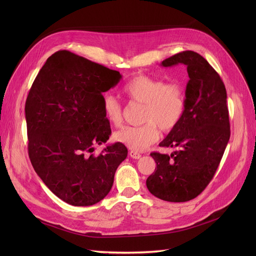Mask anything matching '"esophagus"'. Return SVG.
<instances>
[{
  "instance_id": "1",
  "label": "esophagus",
  "mask_w": 256,
  "mask_h": 256,
  "mask_svg": "<svg viewBox=\"0 0 256 256\" xmlns=\"http://www.w3.org/2000/svg\"><path fill=\"white\" fill-rule=\"evenodd\" d=\"M128 154H130V156L132 158H136V160H138V158H141V154H140L139 152H134V150H130V152H128Z\"/></svg>"
}]
</instances>
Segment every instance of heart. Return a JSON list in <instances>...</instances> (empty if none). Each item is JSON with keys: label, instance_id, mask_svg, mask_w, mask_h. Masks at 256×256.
<instances>
[{"label": "heart", "instance_id": "obj_1", "mask_svg": "<svg viewBox=\"0 0 256 256\" xmlns=\"http://www.w3.org/2000/svg\"><path fill=\"white\" fill-rule=\"evenodd\" d=\"M124 92L134 102L143 104L142 121L139 126H124L115 132L114 138L132 150L141 152L158 139V128L168 132L176 128L184 112V93L180 85L165 84L162 80L146 74L132 78ZM104 114L111 124H122V106L110 94L102 98Z\"/></svg>", "mask_w": 256, "mask_h": 256}]
</instances>
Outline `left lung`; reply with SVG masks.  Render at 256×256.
I'll return each instance as SVG.
<instances>
[{"mask_svg":"<svg viewBox=\"0 0 256 256\" xmlns=\"http://www.w3.org/2000/svg\"><path fill=\"white\" fill-rule=\"evenodd\" d=\"M186 66V106L180 124L158 145L178 147L170 156L152 152L154 172L146 180L148 191L170 202H184L202 192L216 173L230 137L227 94L218 72L199 54L184 50L160 66Z\"/></svg>","mask_w":256,"mask_h":256,"instance_id":"obj_1","label":"left lung"}]
</instances>
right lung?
<instances>
[{
  "label": "right lung",
  "mask_w": 256,
  "mask_h": 256,
  "mask_svg": "<svg viewBox=\"0 0 256 256\" xmlns=\"http://www.w3.org/2000/svg\"><path fill=\"white\" fill-rule=\"evenodd\" d=\"M122 78L117 70L59 50L39 70L26 100L32 166L57 197L74 206L96 204L110 192L128 148L120 142L94 156L111 136L102 93Z\"/></svg>",
  "instance_id": "obj_1"
}]
</instances>
